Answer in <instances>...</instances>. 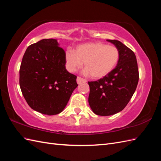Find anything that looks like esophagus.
<instances>
[{
    "mask_svg": "<svg viewBox=\"0 0 161 161\" xmlns=\"http://www.w3.org/2000/svg\"><path fill=\"white\" fill-rule=\"evenodd\" d=\"M76 82H77L78 84H80V83H82V82H86V80L84 79H82L81 77L78 76L77 79H76Z\"/></svg>",
    "mask_w": 161,
    "mask_h": 161,
    "instance_id": "1",
    "label": "esophagus"
}]
</instances>
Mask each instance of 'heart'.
<instances>
[{
	"mask_svg": "<svg viewBox=\"0 0 161 161\" xmlns=\"http://www.w3.org/2000/svg\"><path fill=\"white\" fill-rule=\"evenodd\" d=\"M119 59V52L114 46L102 42H91L81 44L75 52H66L65 61L68 70L75 72L85 64V73L95 79H101L113 70Z\"/></svg>",
	"mask_w": 161,
	"mask_h": 161,
	"instance_id": "obj_1",
	"label": "heart"
}]
</instances>
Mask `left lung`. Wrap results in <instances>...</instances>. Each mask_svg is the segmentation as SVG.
I'll return each instance as SVG.
<instances>
[{"mask_svg": "<svg viewBox=\"0 0 161 161\" xmlns=\"http://www.w3.org/2000/svg\"><path fill=\"white\" fill-rule=\"evenodd\" d=\"M118 48L119 59L109 75L89 82V103L98 115L108 116L122 111L129 103L138 85L139 73L135 53L118 40H107Z\"/></svg>", "mask_w": 161, "mask_h": 161, "instance_id": "obj_1", "label": "left lung"}]
</instances>
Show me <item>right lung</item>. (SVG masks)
<instances>
[{"label":"right lung","mask_w":161,"mask_h":161,"mask_svg":"<svg viewBox=\"0 0 161 161\" xmlns=\"http://www.w3.org/2000/svg\"><path fill=\"white\" fill-rule=\"evenodd\" d=\"M64 50L54 39L29 46L19 70V85L30 108L48 115L64 110L78 86L76 76L66 69Z\"/></svg>","instance_id":"1"}]
</instances>
